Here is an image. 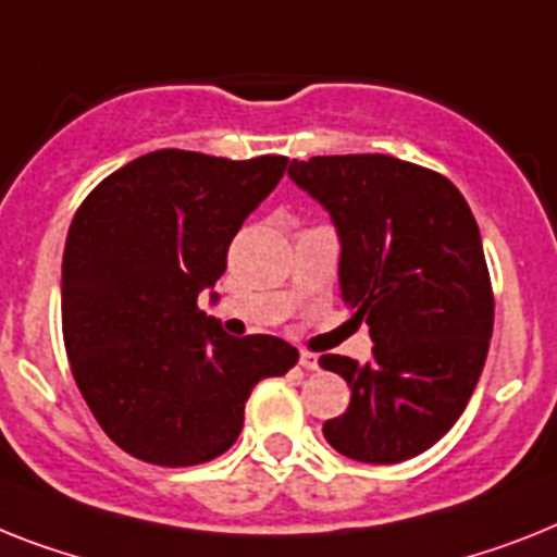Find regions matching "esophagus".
<instances>
[{"label": "esophagus", "instance_id": "obj_1", "mask_svg": "<svg viewBox=\"0 0 557 557\" xmlns=\"http://www.w3.org/2000/svg\"><path fill=\"white\" fill-rule=\"evenodd\" d=\"M298 364L305 367V370H319V356L310 350H301V356H298Z\"/></svg>", "mask_w": 557, "mask_h": 557}]
</instances>
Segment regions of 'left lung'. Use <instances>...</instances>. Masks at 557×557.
<instances>
[{"label": "left lung", "mask_w": 557, "mask_h": 557, "mask_svg": "<svg viewBox=\"0 0 557 557\" xmlns=\"http://www.w3.org/2000/svg\"><path fill=\"white\" fill-rule=\"evenodd\" d=\"M289 176L342 236V296L372 356H321L350 384L324 438L352 461L398 463L458 421L493 335L495 296L475 215L447 176L393 156H312Z\"/></svg>", "instance_id": "left-lung-1"}]
</instances>
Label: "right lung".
I'll return each instance as SVG.
<instances>
[{
    "instance_id": "add662e5",
    "label": "right lung",
    "mask_w": 557,
    "mask_h": 557,
    "mask_svg": "<svg viewBox=\"0 0 557 557\" xmlns=\"http://www.w3.org/2000/svg\"><path fill=\"white\" fill-rule=\"evenodd\" d=\"M287 156L245 162L156 150L87 193L62 259V335L76 387L108 438L156 467L219 458L261 379L296 367L275 335L233 338L199 310L227 247Z\"/></svg>"
}]
</instances>
